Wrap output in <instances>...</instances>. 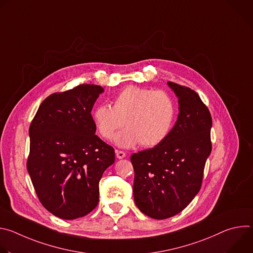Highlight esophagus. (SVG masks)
Listing matches in <instances>:
<instances>
[{
  "instance_id": "obj_1",
  "label": "esophagus",
  "mask_w": 253,
  "mask_h": 253,
  "mask_svg": "<svg viewBox=\"0 0 253 253\" xmlns=\"http://www.w3.org/2000/svg\"><path fill=\"white\" fill-rule=\"evenodd\" d=\"M116 156H117V158L122 159V158L126 157V153L124 151H121V150H116Z\"/></svg>"
}]
</instances>
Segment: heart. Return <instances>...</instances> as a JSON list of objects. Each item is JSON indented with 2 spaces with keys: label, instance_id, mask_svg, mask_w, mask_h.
I'll return each instance as SVG.
<instances>
[{
  "label": "heart",
  "instance_id": "heart-1",
  "mask_svg": "<svg viewBox=\"0 0 253 253\" xmlns=\"http://www.w3.org/2000/svg\"><path fill=\"white\" fill-rule=\"evenodd\" d=\"M175 116V106L171 96L161 90L128 86L112 101V107L98 105L93 120L99 135L110 140L116 136L121 147H132L140 143L142 147H154L168 136Z\"/></svg>",
  "mask_w": 253,
  "mask_h": 253
}]
</instances>
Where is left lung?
<instances>
[{
	"mask_svg": "<svg viewBox=\"0 0 253 253\" xmlns=\"http://www.w3.org/2000/svg\"><path fill=\"white\" fill-rule=\"evenodd\" d=\"M179 98V115L157 146L133 153L134 200L141 212L166 219L181 212L199 192L212 144L211 114L189 87L168 82Z\"/></svg>",
	"mask_w": 253,
	"mask_h": 253,
	"instance_id": "1",
	"label": "left lung"
}]
</instances>
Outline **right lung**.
Here are the masks:
<instances>
[{
    "label": "right lung",
    "instance_id": "obj_1",
    "mask_svg": "<svg viewBox=\"0 0 253 253\" xmlns=\"http://www.w3.org/2000/svg\"><path fill=\"white\" fill-rule=\"evenodd\" d=\"M103 88L82 84L53 93L40 105L30 128L27 169L42 205L62 219L90 213L99 201L103 172L115 150L96 134L91 111Z\"/></svg>",
    "mask_w": 253,
    "mask_h": 253
}]
</instances>
